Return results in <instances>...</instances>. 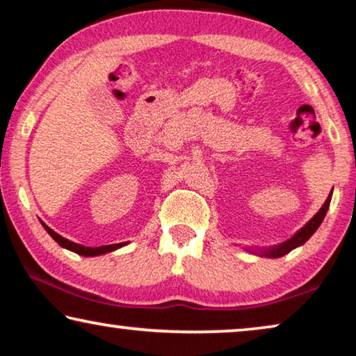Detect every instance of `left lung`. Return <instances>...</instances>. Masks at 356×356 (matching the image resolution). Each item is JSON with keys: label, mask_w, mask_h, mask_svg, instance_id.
Wrapping results in <instances>:
<instances>
[{"label": "left lung", "mask_w": 356, "mask_h": 356, "mask_svg": "<svg viewBox=\"0 0 356 356\" xmlns=\"http://www.w3.org/2000/svg\"><path fill=\"white\" fill-rule=\"evenodd\" d=\"M330 201H331V200L326 201L325 206H323V208L320 209V212H318V214L314 217V219H312L310 224L307 225L305 229H302L299 233H297V235H296L294 238H291L289 241H286L284 245H280L278 248L270 249V251H264V252L261 254V256H264V257H272V259L283 257V256H286V254H288V252L293 251V249H296V248H299V246L304 245V243H305L307 240H310V236L314 235V233L318 230V227L321 225L323 219H325V216H326V212H327V208H330Z\"/></svg>", "instance_id": "left-lung-1"}]
</instances>
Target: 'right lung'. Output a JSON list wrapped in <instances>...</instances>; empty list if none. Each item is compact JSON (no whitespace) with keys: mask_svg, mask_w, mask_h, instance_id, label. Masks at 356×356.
Masks as SVG:
<instances>
[{"mask_svg":"<svg viewBox=\"0 0 356 356\" xmlns=\"http://www.w3.org/2000/svg\"><path fill=\"white\" fill-rule=\"evenodd\" d=\"M52 236H54V235H52ZM54 240L59 243L62 248H67V249H70V251L76 252V254H81V256H86V257L100 256V254L115 251L116 248L121 246V245H111V246H102V248H84L81 245H75V243H72V241H68V240H63V238L59 236V235H56Z\"/></svg>","mask_w":356,"mask_h":356,"instance_id":"right-lung-1","label":"right lung"}]
</instances>
